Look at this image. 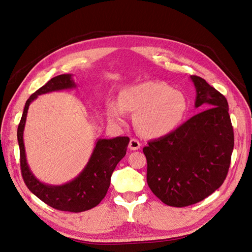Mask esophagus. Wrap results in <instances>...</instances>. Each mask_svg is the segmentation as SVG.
Here are the masks:
<instances>
[{
    "label": "esophagus",
    "mask_w": 252,
    "mask_h": 252,
    "mask_svg": "<svg viewBox=\"0 0 252 252\" xmlns=\"http://www.w3.org/2000/svg\"><path fill=\"white\" fill-rule=\"evenodd\" d=\"M140 146H141V143L139 142V140L134 139V138L130 139L129 144H128V148L130 150H138L140 148Z\"/></svg>",
    "instance_id": "esophagus-1"
}]
</instances>
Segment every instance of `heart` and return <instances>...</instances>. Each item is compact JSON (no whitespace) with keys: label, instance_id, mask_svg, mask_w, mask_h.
Here are the masks:
<instances>
[{"label":"heart","instance_id":"b5f03b06","mask_svg":"<svg viewBox=\"0 0 252 252\" xmlns=\"http://www.w3.org/2000/svg\"><path fill=\"white\" fill-rule=\"evenodd\" d=\"M187 102L184 95L166 84L144 82L125 89L117 104L107 108L112 123L124 125L126 113L135 112L134 122L139 132L146 137H160L170 133L181 120Z\"/></svg>","mask_w":252,"mask_h":252}]
</instances>
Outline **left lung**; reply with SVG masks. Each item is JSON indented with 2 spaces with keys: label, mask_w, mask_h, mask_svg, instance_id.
I'll list each match as a JSON object with an SVG mask.
<instances>
[{
  "label": "left lung",
  "mask_w": 252,
  "mask_h": 252,
  "mask_svg": "<svg viewBox=\"0 0 252 252\" xmlns=\"http://www.w3.org/2000/svg\"><path fill=\"white\" fill-rule=\"evenodd\" d=\"M190 78L194 107L202 111L143 148L149 189L162 203L179 208L201 202L221 187L234 149L225 96L199 76Z\"/></svg>",
  "instance_id": "left-lung-1"
}]
</instances>
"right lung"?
Segmentation results:
<instances>
[{"mask_svg": "<svg viewBox=\"0 0 252 252\" xmlns=\"http://www.w3.org/2000/svg\"><path fill=\"white\" fill-rule=\"evenodd\" d=\"M75 83L70 74L59 75L32 94L26 103L17 128L20 151V170L28 189L48 206L61 211L83 212L99 205L110 187L111 175L119 160L126 153L128 137L99 139L93 155L83 171L72 181L63 185H48L40 182L31 172L26 158L24 129L30 104L37 96L50 92L73 89Z\"/></svg>", "mask_w": 252, "mask_h": 252, "instance_id": "add662e5", "label": "right lung"}]
</instances>
